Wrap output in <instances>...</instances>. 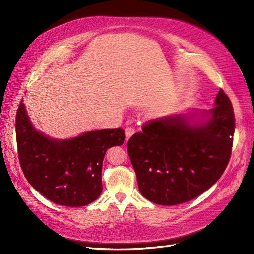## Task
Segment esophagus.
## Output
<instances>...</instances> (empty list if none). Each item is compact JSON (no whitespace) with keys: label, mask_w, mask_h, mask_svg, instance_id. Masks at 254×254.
<instances>
[{"label":"esophagus","mask_w":254,"mask_h":254,"mask_svg":"<svg viewBox=\"0 0 254 254\" xmlns=\"http://www.w3.org/2000/svg\"><path fill=\"white\" fill-rule=\"evenodd\" d=\"M135 132V129L133 127H126L125 128V135H126V141H128L130 139L133 133Z\"/></svg>","instance_id":"esophagus-1"}]
</instances>
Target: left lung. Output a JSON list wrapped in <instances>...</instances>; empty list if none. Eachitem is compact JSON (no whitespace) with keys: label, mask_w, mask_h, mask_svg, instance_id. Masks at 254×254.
<instances>
[{"label":"left lung","mask_w":254,"mask_h":254,"mask_svg":"<svg viewBox=\"0 0 254 254\" xmlns=\"http://www.w3.org/2000/svg\"><path fill=\"white\" fill-rule=\"evenodd\" d=\"M201 124L184 115L148 121L128 141V155L140 193L149 201L175 205L209 190L224 174L235 129L231 101L218 92L215 107Z\"/></svg>","instance_id":"8db88e82"}]
</instances>
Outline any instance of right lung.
<instances>
[{
	"label": "right lung",
	"mask_w": 254,
	"mask_h": 254,
	"mask_svg": "<svg viewBox=\"0 0 254 254\" xmlns=\"http://www.w3.org/2000/svg\"><path fill=\"white\" fill-rule=\"evenodd\" d=\"M16 135L20 165L30 186L65 206L87 205L101 196L105 153L125 140L121 128L52 140L33 127L23 99L16 115Z\"/></svg>",
	"instance_id": "obj_1"
}]
</instances>
